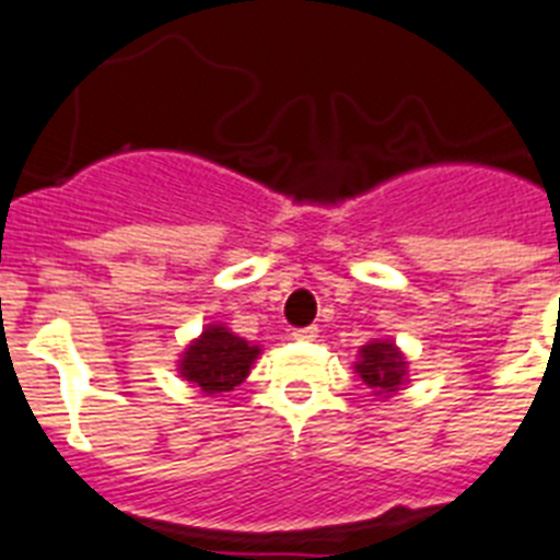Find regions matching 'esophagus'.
Listing matches in <instances>:
<instances>
[{"mask_svg":"<svg viewBox=\"0 0 560 560\" xmlns=\"http://www.w3.org/2000/svg\"><path fill=\"white\" fill-rule=\"evenodd\" d=\"M293 338H299V341H313V338H318V327L316 324H310V327H299V330H293Z\"/></svg>","mask_w":560,"mask_h":560,"instance_id":"1","label":"esophagus"}]
</instances>
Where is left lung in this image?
Returning a JSON list of instances; mask_svg holds the SVG:
<instances>
[{"label": "left lung", "instance_id": "1", "mask_svg": "<svg viewBox=\"0 0 560 560\" xmlns=\"http://www.w3.org/2000/svg\"><path fill=\"white\" fill-rule=\"evenodd\" d=\"M404 364H407V361L398 355L396 347L384 341V345L364 347L355 370H359V375L364 378L368 387L382 389V393H393L404 378Z\"/></svg>", "mask_w": 560, "mask_h": 560}]
</instances>
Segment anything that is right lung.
Segmentation results:
<instances>
[{
    "instance_id": "obj_1",
    "label": "right lung",
    "mask_w": 560,
    "mask_h": 560,
    "mask_svg": "<svg viewBox=\"0 0 560 560\" xmlns=\"http://www.w3.org/2000/svg\"><path fill=\"white\" fill-rule=\"evenodd\" d=\"M256 355L258 347H250L244 338L224 327H208L201 338L187 347L178 370L205 393H228L247 378Z\"/></svg>"
}]
</instances>
